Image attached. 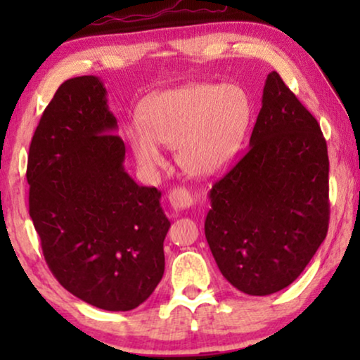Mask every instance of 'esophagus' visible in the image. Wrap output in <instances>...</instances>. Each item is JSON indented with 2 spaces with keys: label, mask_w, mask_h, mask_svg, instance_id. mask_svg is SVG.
<instances>
[{
  "label": "esophagus",
  "mask_w": 360,
  "mask_h": 360,
  "mask_svg": "<svg viewBox=\"0 0 360 360\" xmlns=\"http://www.w3.org/2000/svg\"><path fill=\"white\" fill-rule=\"evenodd\" d=\"M169 201L172 205V208L176 211L186 210L193 205V195L190 193L186 188H181V186H176L169 193Z\"/></svg>",
  "instance_id": "obj_1"
}]
</instances>
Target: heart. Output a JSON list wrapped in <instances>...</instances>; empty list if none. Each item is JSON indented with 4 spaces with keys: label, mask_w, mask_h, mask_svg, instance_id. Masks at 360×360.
<instances>
[{
    "label": "heart",
    "mask_w": 360,
    "mask_h": 360,
    "mask_svg": "<svg viewBox=\"0 0 360 360\" xmlns=\"http://www.w3.org/2000/svg\"><path fill=\"white\" fill-rule=\"evenodd\" d=\"M250 117L252 105L239 85L188 83L147 98L142 121H129L126 136L137 164L147 172L164 165V144L176 147V162L188 174L211 176L239 155Z\"/></svg>",
    "instance_id": "1"
}]
</instances>
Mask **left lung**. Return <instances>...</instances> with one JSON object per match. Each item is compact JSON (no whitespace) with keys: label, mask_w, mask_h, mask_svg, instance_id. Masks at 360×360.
Returning <instances> with one entry per match:
<instances>
[{"label":"left lung","mask_w":360,"mask_h":360,"mask_svg":"<svg viewBox=\"0 0 360 360\" xmlns=\"http://www.w3.org/2000/svg\"><path fill=\"white\" fill-rule=\"evenodd\" d=\"M205 236L224 278L265 297L303 272L328 234L321 127L277 72L267 75L245 155L210 191Z\"/></svg>","instance_id":"left-lung-1"}]
</instances>
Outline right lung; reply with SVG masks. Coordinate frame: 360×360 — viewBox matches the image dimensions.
Wrapping results in <instances>:
<instances>
[{
  "mask_svg": "<svg viewBox=\"0 0 360 360\" xmlns=\"http://www.w3.org/2000/svg\"><path fill=\"white\" fill-rule=\"evenodd\" d=\"M116 129L100 78L63 82L32 136L26 176L29 214L53 277L93 307L129 311L162 280L170 221L160 191L124 170Z\"/></svg>",
  "mask_w": 360,
  "mask_h": 360,
  "instance_id": "right-lung-1",
  "label": "right lung"
}]
</instances>
